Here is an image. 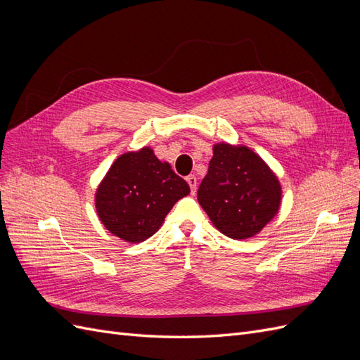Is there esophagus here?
<instances>
[{
	"mask_svg": "<svg viewBox=\"0 0 360 360\" xmlns=\"http://www.w3.org/2000/svg\"><path fill=\"white\" fill-rule=\"evenodd\" d=\"M186 181L189 183V186H191V192H192V193L197 192V186H198L197 177H195V176H188V177H186Z\"/></svg>",
	"mask_w": 360,
	"mask_h": 360,
	"instance_id": "obj_1",
	"label": "esophagus"
}]
</instances>
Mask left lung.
I'll list each match as a JSON object with an SVG mask.
<instances>
[{"mask_svg": "<svg viewBox=\"0 0 360 360\" xmlns=\"http://www.w3.org/2000/svg\"><path fill=\"white\" fill-rule=\"evenodd\" d=\"M198 202L217 231L234 240L257 236L281 209L282 186L275 171L252 148L216 143Z\"/></svg>", "mask_w": 360, "mask_h": 360, "instance_id": "8db88e82", "label": "left lung"}]
</instances>
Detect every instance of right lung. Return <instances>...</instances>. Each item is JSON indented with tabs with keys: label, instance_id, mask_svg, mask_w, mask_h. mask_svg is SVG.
I'll use <instances>...</instances> for the list:
<instances>
[{
	"label": "right lung",
	"instance_id": "add662e5",
	"mask_svg": "<svg viewBox=\"0 0 360 360\" xmlns=\"http://www.w3.org/2000/svg\"><path fill=\"white\" fill-rule=\"evenodd\" d=\"M189 184L156 158L151 147L118 156L94 193L101 222L127 243L153 236L179 200L189 195Z\"/></svg>",
	"mask_w": 360,
	"mask_h": 360
}]
</instances>
